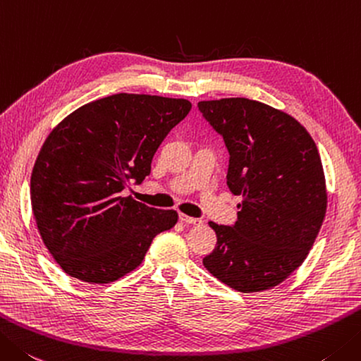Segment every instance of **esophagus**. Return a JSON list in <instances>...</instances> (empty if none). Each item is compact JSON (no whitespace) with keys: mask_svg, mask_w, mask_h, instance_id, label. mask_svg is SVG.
<instances>
[{"mask_svg":"<svg viewBox=\"0 0 361 361\" xmlns=\"http://www.w3.org/2000/svg\"><path fill=\"white\" fill-rule=\"evenodd\" d=\"M180 221L185 222V224H190V225L202 224V219H199V217H190V216H186V214H180Z\"/></svg>","mask_w":361,"mask_h":361,"instance_id":"34e87169","label":"esophagus"}]
</instances>
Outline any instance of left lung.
I'll use <instances>...</instances> for the list:
<instances>
[{"label": "left lung", "instance_id": "1", "mask_svg": "<svg viewBox=\"0 0 361 361\" xmlns=\"http://www.w3.org/2000/svg\"><path fill=\"white\" fill-rule=\"evenodd\" d=\"M199 111L228 150V189L243 195L235 224L209 222L217 244L203 264L236 291L277 286L307 258L326 216L314 140L291 116L249 98L200 102Z\"/></svg>", "mask_w": 361, "mask_h": 361}]
</instances>
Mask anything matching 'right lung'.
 I'll return each mask as SVG.
<instances>
[{
	"mask_svg": "<svg viewBox=\"0 0 361 361\" xmlns=\"http://www.w3.org/2000/svg\"><path fill=\"white\" fill-rule=\"evenodd\" d=\"M192 104L183 98L116 94L81 106L49 133L31 175L42 241L62 271L111 283L142 263L153 238L178 221L173 209L123 197Z\"/></svg>",
	"mask_w": 361,
	"mask_h": 361,
	"instance_id": "add662e5",
	"label": "right lung"
}]
</instances>
